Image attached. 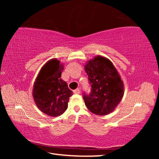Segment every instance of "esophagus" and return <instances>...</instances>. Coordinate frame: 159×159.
I'll use <instances>...</instances> for the list:
<instances>
[{
  "label": "esophagus",
  "mask_w": 159,
  "mask_h": 159,
  "mask_svg": "<svg viewBox=\"0 0 159 159\" xmlns=\"http://www.w3.org/2000/svg\"><path fill=\"white\" fill-rule=\"evenodd\" d=\"M80 90L79 88H76V90H74V93L75 94H80Z\"/></svg>",
  "instance_id": "obj_1"
}]
</instances>
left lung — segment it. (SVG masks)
I'll return each instance as SVG.
<instances>
[{
	"mask_svg": "<svg viewBox=\"0 0 159 159\" xmlns=\"http://www.w3.org/2000/svg\"><path fill=\"white\" fill-rule=\"evenodd\" d=\"M91 84V93L83 94L88 110L96 115L109 114L124 95V85L117 69L109 59L95 56L84 66Z\"/></svg>",
	"mask_w": 159,
	"mask_h": 159,
	"instance_id": "1",
	"label": "left lung"
}]
</instances>
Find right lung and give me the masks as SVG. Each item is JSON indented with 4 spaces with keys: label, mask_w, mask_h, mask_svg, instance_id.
Listing matches in <instances>:
<instances>
[{
    "label": "right lung",
    "mask_w": 159,
    "mask_h": 159,
    "mask_svg": "<svg viewBox=\"0 0 159 159\" xmlns=\"http://www.w3.org/2000/svg\"><path fill=\"white\" fill-rule=\"evenodd\" d=\"M64 64L57 59L48 61L40 70L33 87L35 104L43 113L50 116H59L68 107L72 91L61 79Z\"/></svg>",
    "instance_id": "add662e5"
}]
</instances>
